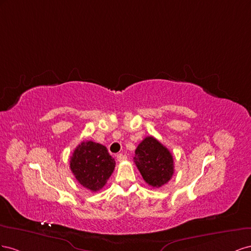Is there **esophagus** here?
<instances>
[{
  "label": "esophagus",
  "instance_id": "esophagus-1",
  "mask_svg": "<svg viewBox=\"0 0 251 251\" xmlns=\"http://www.w3.org/2000/svg\"><path fill=\"white\" fill-rule=\"evenodd\" d=\"M117 159H118V161H119V162H122V161H125V160L127 159V156H126V154H122V153H120V154H118Z\"/></svg>",
  "mask_w": 251,
  "mask_h": 251
}]
</instances>
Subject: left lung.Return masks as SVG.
I'll use <instances>...</instances> for the list:
<instances>
[{
  "mask_svg": "<svg viewBox=\"0 0 251 251\" xmlns=\"http://www.w3.org/2000/svg\"><path fill=\"white\" fill-rule=\"evenodd\" d=\"M133 162L144 178L153 188L162 187L175 173L174 157L169 150L153 137H146L135 149Z\"/></svg>",
  "mask_w": 251,
  "mask_h": 251,
  "instance_id": "obj_1",
  "label": "left lung"
}]
</instances>
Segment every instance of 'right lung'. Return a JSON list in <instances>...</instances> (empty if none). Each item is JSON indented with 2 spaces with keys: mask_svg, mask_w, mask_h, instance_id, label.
I'll list each match as a JSON object with an SVG mask.
<instances>
[{
  "mask_svg": "<svg viewBox=\"0 0 251 251\" xmlns=\"http://www.w3.org/2000/svg\"><path fill=\"white\" fill-rule=\"evenodd\" d=\"M116 167L107 148L92 141L82 142L70 157V169L76 181L91 191L102 189Z\"/></svg>",
  "mask_w": 251,
  "mask_h": 251,
  "instance_id": "1",
  "label": "right lung"
}]
</instances>
